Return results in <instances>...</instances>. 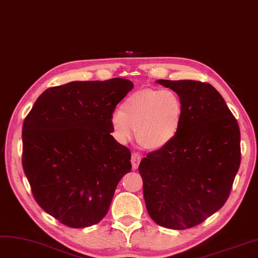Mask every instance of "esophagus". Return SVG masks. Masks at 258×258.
Listing matches in <instances>:
<instances>
[{
    "label": "esophagus",
    "instance_id": "obj_1",
    "mask_svg": "<svg viewBox=\"0 0 258 258\" xmlns=\"http://www.w3.org/2000/svg\"><path fill=\"white\" fill-rule=\"evenodd\" d=\"M140 161H141V155H140V154H138V153H135V152L132 154V159H131V162H132V166H133V168H134V169L138 168V166H139V163H140Z\"/></svg>",
    "mask_w": 258,
    "mask_h": 258
}]
</instances>
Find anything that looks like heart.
<instances>
[{"label":"heart","instance_id":"1","mask_svg":"<svg viewBox=\"0 0 258 258\" xmlns=\"http://www.w3.org/2000/svg\"><path fill=\"white\" fill-rule=\"evenodd\" d=\"M184 115L181 96L169 89H143L132 93L110 115L113 136L126 144L136 135L149 150H160L176 138Z\"/></svg>","mask_w":258,"mask_h":258}]
</instances>
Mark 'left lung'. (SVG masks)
<instances>
[{
	"label": "left lung",
	"instance_id": "8db88e82",
	"mask_svg": "<svg viewBox=\"0 0 258 258\" xmlns=\"http://www.w3.org/2000/svg\"><path fill=\"white\" fill-rule=\"evenodd\" d=\"M183 101L181 128L171 143L139 164L144 197L160 226L186 229L223 207L238 172V122L211 85L195 80L156 81Z\"/></svg>",
	"mask_w": 258,
	"mask_h": 258
}]
</instances>
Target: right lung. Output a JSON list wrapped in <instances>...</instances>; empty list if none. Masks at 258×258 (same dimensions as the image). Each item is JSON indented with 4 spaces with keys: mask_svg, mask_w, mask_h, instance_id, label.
Segmentation results:
<instances>
[{
    "mask_svg": "<svg viewBox=\"0 0 258 258\" xmlns=\"http://www.w3.org/2000/svg\"><path fill=\"white\" fill-rule=\"evenodd\" d=\"M133 88L123 78L49 88L24 119L22 165L33 196L66 226L101 221L132 169L130 150L110 134V115Z\"/></svg>",
    "mask_w": 258,
    "mask_h": 258,
    "instance_id": "obj_1",
    "label": "right lung"
}]
</instances>
